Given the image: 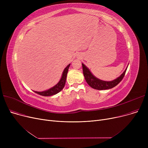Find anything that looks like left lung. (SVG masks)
Listing matches in <instances>:
<instances>
[{
    "mask_svg": "<svg viewBox=\"0 0 148 148\" xmlns=\"http://www.w3.org/2000/svg\"><path fill=\"white\" fill-rule=\"evenodd\" d=\"M82 67L83 75L87 83L93 89L97 90L109 89L114 88L116 85H118L123 78L125 72L127 71V69L128 68L127 67L125 71H124L123 73L119 77H118L117 79H116L112 81L107 82L101 80L97 78L96 77H95L92 74V73L90 71L89 69L86 66H85L84 64H82Z\"/></svg>",
    "mask_w": 148,
    "mask_h": 148,
    "instance_id": "left-lung-1",
    "label": "left lung"
}]
</instances>
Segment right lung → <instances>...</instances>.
<instances>
[{"mask_svg":"<svg viewBox=\"0 0 148 148\" xmlns=\"http://www.w3.org/2000/svg\"><path fill=\"white\" fill-rule=\"evenodd\" d=\"M70 66V64L67 65V66L64 69L63 73L62 74L61 79L59 80V82L53 87L50 88L48 90H46L42 92H37V91H34L36 94L44 96V97H47V96H51L53 95H56L58 93L60 92L63 88L65 86V84L66 83V76H67V73L68 71V69Z\"/></svg>","mask_w":148,"mask_h":148,"instance_id":"obj_1","label":"right lung"}]
</instances>
